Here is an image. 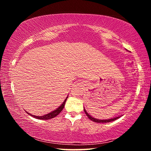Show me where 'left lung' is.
Returning <instances> with one entry per match:
<instances>
[{
  "mask_svg": "<svg viewBox=\"0 0 151 151\" xmlns=\"http://www.w3.org/2000/svg\"><path fill=\"white\" fill-rule=\"evenodd\" d=\"M84 111H85L86 115L88 116V118L89 119H91V121H93V122H98V123H105V122H111V121H115V120L118 119L119 118H120L121 116H118V117H114V118H112V119H103V120H101V119H97L94 118V117L92 116L91 115H90L85 109V107H84Z\"/></svg>",
  "mask_w": 151,
  "mask_h": 151,
  "instance_id": "obj_1",
  "label": "left lung"
}]
</instances>
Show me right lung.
<instances>
[{
	"instance_id": "obj_1",
	"label": "right lung",
	"mask_w": 151,
	"mask_h": 151,
	"mask_svg": "<svg viewBox=\"0 0 151 151\" xmlns=\"http://www.w3.org/2000/svg\"><path fill=\"white\" fill-rule=\"evenodd\" d=\"M68 96L65 99V100L64 101L63 103L60 104V106H58L57 109H55L53 111L50 112H49V113H48V114H45V115H43V116H35V115H33V114H31L30 113H29V112H27V111H26V112H27V113L29 114L30 116L34 117V118H35V119H40V120H48V119H52V118H54V117L57 116L58 114H59L60 112L63 111L64 106H65V103H66V99H67V98H68Z\"/></svg>"
}]
</instances>
